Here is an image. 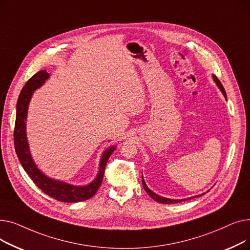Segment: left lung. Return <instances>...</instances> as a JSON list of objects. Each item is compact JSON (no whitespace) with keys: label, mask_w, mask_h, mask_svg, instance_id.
<instances>
[{"label":"left lung","mask_w":250,"mask_h":250,"mask_svg":"<svg viewBox=\"0 0 250 250\" xmlns=\"http://www.w3.org/2000/svg\"><path fill=\"white\" fill-rule=\"evenodd\" d=\"M213 79H214V81H215V83H216V85L219 87V89L221 90V92L223 93V95H224V97L227 99V95H226V92H225V89H224V87H223V85H222V83L219 81V79L215 76V75H213ZM142 182H143V187H144V188H145V190H146V192L151 196V198L154 200V201H156V202H158V203H161V204H175V203H180V202H183V201H187V200H190V199H193V198H198V196H202V195H204L206 192H204V193H202V194H199V195H196V196H191V198H188V199H183V200H174V199H168V198H163V196H160V195H158V194H156L155 192H153L148 187H147V185H146V182H145V180H144V177L142 176Z\"/></svg>","instance_id":"left-lung-1"}]
</instances>
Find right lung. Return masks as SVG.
Returning <instances> with one entry per match:
<instances>
[{"label":"right lung","mask_w":250,"mask_h":250,"mask_svg":"<svg viewBox=\"0 0 250 250\" xmlns=\"http://www.w3.org/2000/svg\"><path fill=\"white\" fill-rule=\"evenodd\" d=\"M48 78L49 74L45 70L39 71L26 82L20 92L17 101L14 129L15 151L25 172L30 176L35 185L50 198L63 203H78L86 201L92 198L100 188L104 175L105 165H106L112 152L116 149V146H111L102 153L97 176L87 186H73L64 181L50 178L37 167L31 156L27 135H26V120H27L29 102L34 91L41 88Z\"/></svg>","instance_id":"add662e5"}]
</instances>
